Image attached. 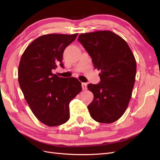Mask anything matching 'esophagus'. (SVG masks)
<instances>
[{"instance_id": "1", "label": "esophagus", "mask_w": 160, "mask_h": 160, "mask_svg": "<svg viewBox=\"0 0 160 160\" xmlns=\"http://www.w3.org/2000/svg\"><path fill=\"white\" fill-rule=\"evenodd\" d=\"M81 86H82V89H83V90L87 89V83H82Z\"/></svg>"}]
</instances>
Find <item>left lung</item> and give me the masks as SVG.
Masks as SVG:
<instances>
[{
    "instance_id": "8db88e82",
    "label": "left lung",
    "mask_w": 160,
    "mask_h": 160,
    "mask_svg": "<svg viewBox=\"0 0 160 160\" xmlns=\"http://www.w3.org/2000/svg\"><path fill=\"white\" fill-rule=\"evenodd\" d=\"M77 40L94 68L101 70L99 83L88 85L94 95L88 106L89 113L96 122L113 123L123 115L132 98L137 69L134 55L128 43L111 31L83 33Z\"/></svg>"
}]
</instances>
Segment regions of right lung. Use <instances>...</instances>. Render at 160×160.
Instances as JSON below:
<instances>
[{
  "mask_svg": "<svg viewBox=\"0 0 160 160\" xmlns=\"http://www.w3.org/2000/svg\"><path fill=\"white\" fill-rule=\"evenodd\" d=\"M78 34H49L34 40L21 57L18 79L27 103L35 117L47 126H57L69 119V103L82 90L74 77L53 74L63 68L62 55Z\"/></svg>",
  "mask_w": 160,
  "mask_h": 160,
  "instance_id": "1",
  "label": "right lung"
}]
</instances>
